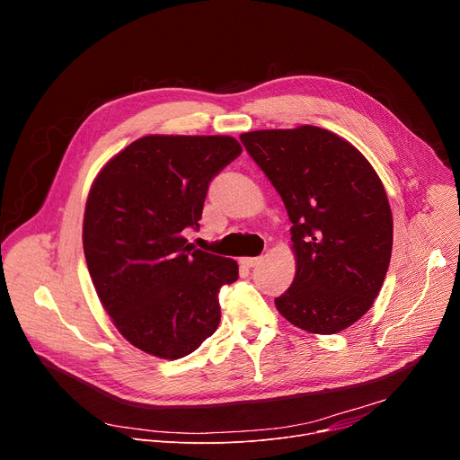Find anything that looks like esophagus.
Instances as JSON below:
<instances>
[{
	"label": "esophagus",
	"instance_id": "obj_1",
	"mask_svg": "<svg viewBox=\"0 0 460 460\" xmlns=\"http://www.w3.org/2000/svg\"><path fill=\"white\" fill-rule=\"evenodd\" d=\"M261 261V256H243V258H240V264L242 266H245V268H254V266H258Z\"/></svg>",
	"mask_w": 460,
	"mask_h": 460
}]
</instances>
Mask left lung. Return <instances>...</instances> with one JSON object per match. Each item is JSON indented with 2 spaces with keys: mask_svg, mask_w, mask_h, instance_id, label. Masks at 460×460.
Wrapping results in <instances>:
<instances>
[{
  "mask_svg": "<svg viewBox=\"0 0 460 460\" xmlns=\"http://www.w3.org/2000/svg\"><path fill=\"white\" fill-rule=\"evenodd\" d=\"M282 196L296 273L275 305L293 325L339 333L373 305L391 258L393 217L385 189L348 140L300 125L240 135Z\"/></svg>",
  "mask_w": 460,
  "mask_h": 460,
  "instance_id": "left-lung-1",
  "label": "left lung"
}]
</instances>
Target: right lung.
Here are the masks:
<instances>
[{
  "label": "right lung",
  "instance_id": "add662e5",
  "mask_svg": "<svg viewBox=\"0 0 460 460\" xmlns=\"http://www.w3.org/2000/svg\"><path fill=\"white\" fill-rule=\"evenodd\" d=\"M233 137L149 135L112 156L94 178L84 215V252L98 298L121 337L176 360L220 323L218 291L236 260L192 249L209 181L238 155Z\"/></svg>",
  "mask_w": 460,
  "mask_h": 460
}]
</instances>
